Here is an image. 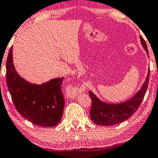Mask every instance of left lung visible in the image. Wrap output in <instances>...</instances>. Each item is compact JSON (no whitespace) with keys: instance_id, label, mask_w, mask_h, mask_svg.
I'll list each match as a JSON object with an SVG mask.
<instances>
[{"instance_id":"8db88e82","label":"left lung","mask_w":158,"mask_h":158,"mask_svg":"<svg viewBox=\"0 0 158 158\" xmlns=\"http://www.w3.org/2000/svg\"><path fill=\"white\" fill-rule=\"evenodd\" d=\"M141 41L144 49L146 51L147 53H148L147 45L142 36H141ZM149 75L150 71L146 77V81L139 91L132 98L122 103H106L100 101L91 91H89V96L91 99V107L89 112L91 119L97 124L112 126L121 123L128 119L134 112H136L143 99L148 85Z\"/></svg>"}]
</instances>
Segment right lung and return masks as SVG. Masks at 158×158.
I'll use <instances>...</instances> for the list:
<instances>
[{"label":"right lung","instance_id":"1","mask_svg":"<svg viewBox=\"0 0 158 158\" xmlns=\"http://www.w3.org/2000/svg\"><path fill=\"white\" fill-rule=\"evenodd\" d=\"M12 52V46L6 61V82L17 112L37 126H56L63 113L64 98L61 85L64 77L41 85L28 83L15 69Z\"/></svg>","mask_w":158,"mask_h":158}]
</instances>
